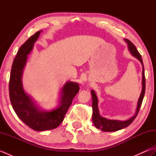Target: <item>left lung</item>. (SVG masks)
<instances>
[{
  "instance_id": "8db88e82",
  "label": "left lung",
  "mask_w": 156,
  "mask_h": 156,
  "mask_svg": "<svg viewBox=\"0 0 156 156\" xmlns=\"http://www.w3.org/2000/svg\"><path fill=\"white\" fill-rule=\"evenodd\" d=\"M125 41L127 44L129 50L130 51L132 55L134 56L135 58H137L139 61L141 62L142 65V68H143V70H142V90L141 92V94L140 96V98L138 99L137 105L136 107V111L133 117L129 118L127 120L125 121H119V120H111V119H106L105 117H102L100 115L98 107V98L97 97L95 92L92 90H91V94H92V122L94 125V126L97 129H101L102 131H107V132H112V131H117L119 130H121L122 129H124L125 127H128L132 122L134 121L135 117L140 111L141 105L143 101V99L144 97L145 91V72H144V67L143 64V60H142L141 56L140 53L137 51V49L135 48V46L132 44V43L129 40V39H125Z\"/></svg>"
}]
</instances>
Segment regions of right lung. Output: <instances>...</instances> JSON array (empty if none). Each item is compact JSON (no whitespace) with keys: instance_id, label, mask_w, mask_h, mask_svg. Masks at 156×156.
I'll list each match as a JSON object with an SVG mask.
<instances>
[{"instance_id":"right-lung-1","label":"right lung","mask_w":156,"mask_h":156,"mask_svg":"<svg viewBox=\"0 0 156 156\" xmlns=\"http://www.w3.org/2000/svg\"><path fill=\"white\" fill-rule=\"evenodd\" d=\"M42 31H39L29 37L19 48L12 65L9 80V96L12 107L18 117L35 131H48L57 128L70 107L73 98L79 92L78 83L68 81L63 86L58 105L50 111L43 110L24 90L22 76L27 55L34 48Z\"/></svg>"}]
</instances>
